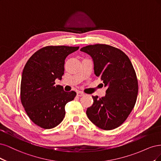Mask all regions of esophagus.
Instances as JSON below:
<instances>
[{"instance_id":"esophagus-1","label":"esophagus","mask_w":161,"mask_h":161,"mask_svg":"<svg viewBox=\"0 0 161 161\" xmlns=\"http://www.w3.org/2000/svg\"><path fill=\"white\" fill-rule=\"evenodd\" d=\"M77 96H80V97L83 96H84V93L81 92V91H78V92H77Z\"/></svg>"}]
</instances>
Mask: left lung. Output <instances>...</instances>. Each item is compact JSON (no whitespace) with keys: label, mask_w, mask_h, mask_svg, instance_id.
<instances>
[{"label":"left lung","mask_w":161,"mask_h":161,"mask_svg":"<svg viewBox=\"0 0 161 161\" xmlns=\"http://www.w3.org/2000/svg\"><path fill=\"white\" fill-rule=\"evenodd\" d=\"M80 51L92 57L96 75L107 87L104 97L92 96L94 103L86 114L98 128L115 129L125 122L135 106L138 92L135 70L128 57L114 47L96 44Z\"/></svg>","instance_id":"left-lung-1"}]
</instances>
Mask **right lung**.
<instances>
[{"label":"right lung","mask_w":161,"mask_h":161,"mask_svg":"<svg viewBox=\"0 0 161 161\" xmlns=\"http://www.w3.org/2000/svg\"><path fill=\"white\" fill-rule=\"evenodd\" d=\"M79 47L46 46L31 57L25 64L20 82V101L26 113L36 125L55 128L65 115V106L76 96L55 86L64 74L65 59Z\"/></svg>","instance_id":"right-lung-1"}]
</instances>
